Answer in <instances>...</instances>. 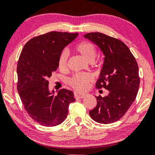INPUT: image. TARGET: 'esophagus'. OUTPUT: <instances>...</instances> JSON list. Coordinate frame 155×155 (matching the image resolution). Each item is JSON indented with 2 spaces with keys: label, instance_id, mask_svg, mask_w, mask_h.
I'll return each mask as SVG.
<instances>
[{
  "label": "esophagus",
  "instance_id": "esophagus-1",
  "mask_svg": "<svg viewBox=\"0 0 155 155\" xmlns=\"http://www.w3.org/2000/svg\"><path fill=\"white\" fill-rule=\"evenodd\" d=\"M85 94L84 93H79V92H75V98H79V99H82L85 97Z\"/></svg>",
  "mask_w": 155,
  "mask_h": 155
}]
</instances>
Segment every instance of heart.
I'll return each instance as SVG.
<instances>
[{
	"label": "heart",
	"instance_id": "obj_1",
	"mask_svg": "<svg viewBox=\"0 0 155 155\" xmlns=\"http://www.w3.org/2000/svg\"><path fill=\"white\" fill-rule=\"evenodd\" d=\"M75 50L89 63L94 62L97 56L96 48L89 41H81L78 43L75 46ZM68 60V54L66 51H63L58 58V68L61 71L66 69ZM92 76L89 74L78 73L75 74L69 80V84L76 90L84 91L87 88L89 84L92 82Z\"/></svg>",
	"mask_w": 155,
	"mask_h": 155
}]
</instances>
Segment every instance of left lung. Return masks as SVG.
<instances>
[{"instance_id":"left-lung-1","label":"left lung","mask_w":155,"mask_h":155,"mask_svg":"<svg viewBox=\"0 0 155 155\" xmlns=\"http://www.w3.org/2000/svg\"><path fill=\"white\" fill-rule=\"evenodd\" d=\"M83 37L96 44L104 56L96 87L109 91L107 96L96 97L97 106L90 111V116L99 124H111L125 115L136 98L138 65L128 46L120 40L100 32Z\"/></svg>"}]
</instances>
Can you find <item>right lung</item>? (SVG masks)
Listing matches in <instances>:
<instances>
[{"label": "right lung", "mask_w": 155, "mask_h": 155, "mask_svg": "<svg viewBox=\"0 0 155 155\" xmlns=\"http://www.w3.org/2000/svg\"><path fill=\"white\" fill-rule=\"evenodd\" d=\"M78 33L51 31L31 39L19 58L18 90L27 114L44 126H58L64 121L69 104L75 101L73 92L66 89L49 90L48 79L58 68L60 54Z\"/></svg>", "instance_id": "obj_1"}]
</instances>
